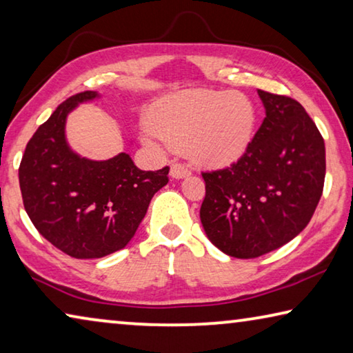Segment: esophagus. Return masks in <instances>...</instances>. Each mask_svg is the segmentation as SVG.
I'll return each mask as SVG.
<instances>
[{
	"label": "esophagus",
	"mask_w": 353,
	"mask_h": 353,
	"mask_svg": "<svg viewBox=\"0 0 353 353\" xmlns=\"http://www.w3.org/2000/svg\"><path fill=\"white\" fill-rule=\"evenodd\" d=\"M170 174H171L172 179H183V177H187L190 174V171L183 163H172L171 170H170Z\"/></svg>",
	"instance_id": "esophagus-1"
}]
</instances>
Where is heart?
<instances>
[{"label":"heart","instance_id":"b5f03b06","mask_svg":"<svg viewBox=\"0 0 353 353\" xmlns=\"http://www.w3.org/2000/svg\"><path fill=\"white\" fill-rule=\"evenodd\" d=\"M254 125L256 110L247 96L198 89L160 100L150 110L141 138L154 150L165 144L187 148L196 163L223 168L247 152Z\"/></svg>","mask_w":353,"mask_h":353}]
</instances>
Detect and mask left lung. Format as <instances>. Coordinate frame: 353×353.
I'll use <instances>...</instances> for the list:
<instances>
[{"instance_id": "8db88e82", "label": "left lung", "mask_w": 353, "mask_h": 353, "mask_svg": "<svg viewBox=\"0 0 353 353\" xmlns=\"http://www.w3.org/2000/svg\"><path fill=\"white\" fill-rule=\"evenodd\" d=\"M265 117L237 163L203 172L199 216L223 253L251 259L303 231L322 196L325 143L297 100L257 91Z\"/></svg>"}]
</instances>
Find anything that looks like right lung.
I'll return each instance as SVG.
<instances>
[{
	"label": "right lung",
	"mask_w": 353,
	"mask_h": 353,
	"mask_svg": "<svg viewBox=\"0 0 353 353\" xmlns=\"http://www.w3.org/2000/svg\"><path fill=\"white\" fill-rule=\"evenodd\" d=\"M96 99L97 91H85L61 103L28 141L19 168L32 225L77 259H97L124 248L170 172L168 166L141 171L125 152L108 160L77 154L65 138L67 116Z\"/></svg>",
	"instance_id": "1"
}]
</instances>
